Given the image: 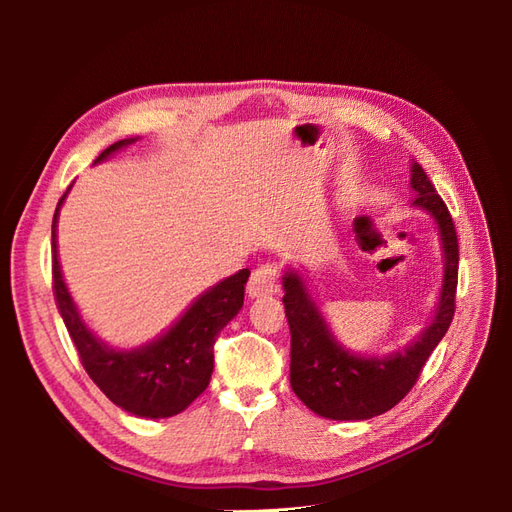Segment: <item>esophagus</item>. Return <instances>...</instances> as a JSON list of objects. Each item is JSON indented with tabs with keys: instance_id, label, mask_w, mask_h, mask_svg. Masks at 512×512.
<instances>
[{
	"instance_id": "34e87169",
	"label": "esophagus",
	"mask_w": 512,
	"mask_h": 512,
	"mask_svg": "<svg viewBox=\"0 0 512 512\" xmlns=\"http://www.w3.org/2000/svg\"><path fill=\"white\" fill-rule=\"evenodd\" d=\"M279 290V266L275 262H266L253 270L248 279L250 297H266Z\"/></svg>"
}]
</instances>
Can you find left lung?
Segmentation results:
<instances>
[{
	"instance_id": "left-lung-1",
	"label": "left lung",
	"mask_w": 512,
	"mask_h": 512,
	"mask_svg": "<svg viewBox=\"0 0 512 512\" xmlns=\"http://www.w3.org/2000/svg\"><path fill=\"white\" fill-rule=\"evenodd\" d=\"M413 204L429 211L444 244V286L431 325L402 352L387 358H363L336 345L314 301L297 275L284 277V308L290 325V385L314 413L332 420H367L396 407L418 383L424 363L447 334L455 314L460 246L453 217L427 173L413 165Z\"/></svg>"
}]
</instances>
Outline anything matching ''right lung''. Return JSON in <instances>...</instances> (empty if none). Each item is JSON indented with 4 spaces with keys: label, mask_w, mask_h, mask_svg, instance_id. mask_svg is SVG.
<instances>
[{
    "label": "right lung",
    "mask_w": 512,
    "mask_h": 512,
    "mask_svg": "<svg viewBox=\"0 0 512 512\" xmlns=\"http://www.w3.org/2000/svg\"><path fill=\"white\" fill-rule=\"evenodd\" d=\"M134 140L136 138L118 140L107 147L96 162ZM63 198L52 217V292L83 369L96 387L125 411L136 413L140 418L176 416L209 385L215 339L242 308L250 270H239L237 275L204 292L156 343L140 347L136 352L110 350L85 328L63 284L57 259V213Z\"/></svg>",
    "instance_id": "add662e5"
}]
</instances>
